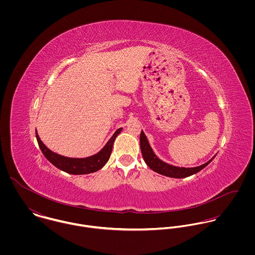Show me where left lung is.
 <instances>
[{
    "mask_svg": "<svg viewBox=\"0 0 255 255\" xmlns=\"http://www.w3.org/2000/svg\"><path fill=\"white\" fill-rule=\"evenodd\" d=\"M140 148H141L142 157L145 161L146 165L151 170H153L154 172H156L160 175L170 177V178H175V179L186 178V177H189L191 175L198 173L214 159V157H213L207 163H205L201 166H198V167H194V168H183V167H176V166L170 165L168 163L163 162L155 155V153L153 152L143 131H141V133H140Z\"/></svg>",
    "mask_w": 255,
    "mask_h": 255,
    "instance_id": "8db88e82",
    "label": "left lung"
}]
</instances>
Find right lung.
I'll use <instances>...</instances> for the list:
<instances>
[{"instance_id":"right-lung-1","label":"right lung","mask_w":255,"mask_h":255,"mask_svg":"<svg viewBox=\"0 0 255 255\" xmlns=\"http://www.w3.org/2000/svg\"><path fill=\"white\" fill-rule=\"evenodd\" d=\"M122 128L117 129L113 136L110 138L109 141L106 143V145L98 153L86 158H70L53 152L42 142L36 130L37 142L47 160L58 169L71 175H86L97 172L108 162L114 141L118 134L122 131Z\"/></svg>"}]
</instances>
